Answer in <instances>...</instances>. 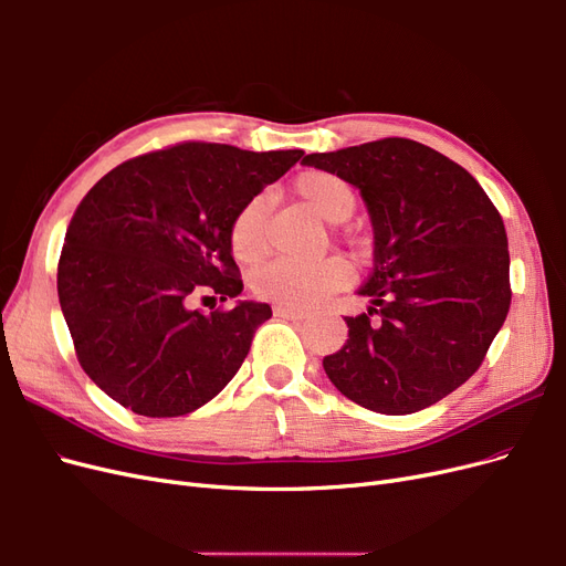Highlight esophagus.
I'll list each match as a JSON object with an SVG mask.
<instances>
[{
  "label": "esophagus",
  "instance_id": "34e87169",
  "mask_svg": "<svg viewBox=\"0 0 566 566\" xmlns=\"http://www.w3.org/2000/svg\"><path fill=\"white\" fill-rule=\"evenodd\" d=\"M273 314H276L279 318H287V321H302V318H306V312L290 310V306H273Z\"/></svg>",
  "mask_w": 566,
  "mask_h": 566
}]
</instances>
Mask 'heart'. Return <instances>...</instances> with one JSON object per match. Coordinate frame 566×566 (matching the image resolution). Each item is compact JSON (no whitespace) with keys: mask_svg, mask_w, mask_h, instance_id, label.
I'll list each match as a JSON object with an SVG mask.
<instances>
[{"mask_svg":"<svg viewBox=\"0 0 566 566\" xmlns=\"http://www.w3.org/2000/svg\"><path fill=\"white\" fill-rule=\"evenodd\" d=\"M293 191L325 221L347 219L356 205V193L349 181L325 172V169H306L295 181ZM229 243L235 260L256 262L266 250V200L252 198L235 212ZM347 264L328 256L323 262L302 264L293 260H276L254 273L252 287L262 300H269L290 310H306L318 304L335 290L347 283Z\"/></svg>","mask_w":566,"mask_h":566,"instance_id":"b5f03b06","label":"heart"}]
</instances>
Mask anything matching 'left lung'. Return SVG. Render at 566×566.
<instances>
[{
	"instance_id": "1",
	"label": "left lung",
	"mask_w": 566,
	"mask_h": 566,
	"mask_svg": "<svg viewBox=\"0 0 566 566\" xmlns=\"http://www.w3.org/2000/svg\"><path fill=\"white\" fill-rule=\"evenodd\" d=\"M302 163L356 186L375 233L373 271L358 290L368 314L345 318L349 339L323 358L325 375L375 413L441 401L482 366L510 310L501 212L468 169L399 136Z\"/></svg>"
}]
</instances>
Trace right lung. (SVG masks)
I'll use <instances>...</instances> for the list:
<instances>
[{
  "label": "right lung",
  "mask_w": 566,
  "mask_h": 566,
  "mask_svg": "<svg viewBox=\"0 0 566 566\" xmlns=\"http://www.w3.org/2000/svg\"><path fill=\"white\" fill-rule=\"evenodd\" d=\"M302 156L184 142L117 165L82 198L61 250L59 302L82 370L113 401L177 418L231 382L271 306L202 314L191 300L241 295L231 221Z\"/></svg>",
  "instance_id": "right-lung-1"
}]
</instances>
